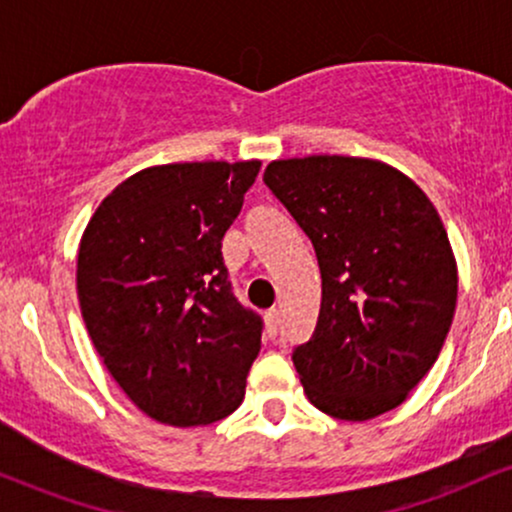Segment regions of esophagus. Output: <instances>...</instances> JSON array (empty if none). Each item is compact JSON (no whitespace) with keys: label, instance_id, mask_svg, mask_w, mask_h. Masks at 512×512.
<instances>
[{"label":"esophagus","instance_id":"34e87169","mask_svg":"<svg viewBox=\"0 0 512 512\" xmlns=\"http://www.w3.org/2000/svg\"><path fill=\"white\" fill-rule=\"evenodd\" d=\"M264 320H267V332H269V337H274V334L279 332V322H281L279 310H276V308L267 310V315H264Z\"/></svg>","mask_w":512,"mask_h":512}]
</instances>
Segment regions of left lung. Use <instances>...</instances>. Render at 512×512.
Returning a JSON list of instances; mask_svg holds the SVG:
<instances>
[{
    "mask_svg": "<svg viewBox=\"0 0 512 512\" xmlns=\"http://www.w3.org/2000/svg\"><path fill=\"white\" fill-rule=\"evenodd\" d=\"M264 182L313 240L322 303L293 351L310 404L342 421L397 409L443 349L457 262L426 192L375 158H281Z\"/></svg>",
    "mask_w": 512,
    "mask_h": 512,
    "instance_id": "1",
    "label": "left lung"
}]
</instances>
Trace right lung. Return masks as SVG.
Here are the masks:
<instances>
[{
  "mask_svg": "<svg viewBox=\"0 0 512 512\" xmlns=\"http://www.w3.org/2000/svg\"><path fill=\"white\" fill-rule=\"evenodd\" d=\"M260 166L144 168L98 204L81 236L76 293L88 337L158 424H214L245 397L262 320L233 296L221 240Z\"/></svg>",
  "mask_w": 512,
  "mask_h": 512,
  "instance_id": "right-lung-1",
  "label": "right lung"
}]
</instances>
